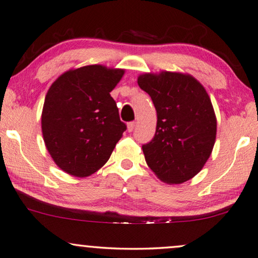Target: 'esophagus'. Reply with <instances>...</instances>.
Wrapping results in <instances>:
<instances>
[{
    "instance_id": "esophagus-1",
    "label": "esophagus",
    "mask_w": 258,
    "mask_h": 258,
    "mask_svg": "<svg viewBox=\"0 0 258 258\" xmlns=\"http://www.w3.org/2000/svg\"><path fill=\"white\" fill-rule=\"evenodd\" d=\"M135 125H136V122H129V123L126 124V129H128L129 133L133 132L134 128H135Z\"/></svg>"
}]
</instances>
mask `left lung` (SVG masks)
I'll list each match as a JSON object with an SVG mask.
<instances>
[{
  "label": "left lung",
  "instance_id": "left-lung-1",
  "mask_svg": "<svg viewBox=\"0 0 258 258\" xmlns=\"http://www.w3.org/2000/svg\"><path fill=\"white\" fill-rule=\"evenodd\" d=\"M137 82L158 114L154 138L143 145L147 166L167 184L193 178L216 141L217 120L210 97L196 78L179 72L144 73Z\"/></svg>",
  "mask_w": 258,
  "mask_h": 258
}]
</instances>
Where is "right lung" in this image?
<instances>
[{
  "instance_id": "obj_1",
  "label": "right lung",
  "mask_w": 258,
  "mask_h": 258,
  "mask_svg": "<svg viewBox=\"0 0 258 258\" xmlns=\"http://www.w3.org/2000/svg\"><path fill=\"white\" fill-rule=\"evenodd\" d=\"M122 69L88 65L62 73L46 92L41 126L54 163L75 177H87L108 161L125 124L111 92Z\"/></svg>"
}]
</instances>
